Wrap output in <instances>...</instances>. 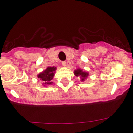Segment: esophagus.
<instances>
[{"instance_id":"1","label":"esophagus","mask_w":133,"mask_h":133,"mask_svg":"<svg viewBox=\"0 0 133 133\" xmlns=\"http://www.w3.org/2000/svg\"><path fill=\"white\" fill-rule=\"evenodd\" d=\"M62 64L63 66H65V65H66V62L62 61Z\"/></svg>"}]
</instances>
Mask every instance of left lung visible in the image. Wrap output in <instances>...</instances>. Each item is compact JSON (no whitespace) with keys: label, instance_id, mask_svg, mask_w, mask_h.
<instances>
[{"label":"left lung","instance_id":"8db88e82","mask_svg":"<svg viewBox=\"0 0 133 133\" xmlns=\"http://www.w3.org/2000/svg\"><path fill=\"white\" fill-rule=\"evenodd\" d=\"M74 73H75V75L77 76V77L80 76V77H81V78H82V79H81V81H84L85 78H86V77H88V73H86V72L82 71V69H77V70L75 71Z\"/></svg>","mask_w":133,"mask_h":133}]
</instances>
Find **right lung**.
Returning <instances> with one entry per match:
<instances>
[{"mask_svg": "<svg viewBox=\"0 0 133 133\" xmlns=\"http://www.w3.org/2000/svg\"><path fill=\"white\" fill-rule=\"evenodd\" d=\"M56 68H55V67H48L44 71L39 73L38 75V77L43 81L44 84H52L51 80L53 78L54 75H55V71L56 70Z\"/></svg>", "mask_w": 133, "mask_h": 133, "instance_id": "add662e5", "label": "right lung"}]
</instances>
